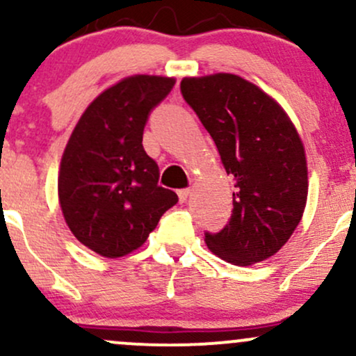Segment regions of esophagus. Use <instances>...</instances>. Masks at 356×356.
<instances>
[{
    "label": "esophagus",
    "instance_id": "esophagus-1",
    "mask_svg": "<svg viewBox=\"0 0 356 356\" xmlns=\"http://www.w3.org/2000/svg\"><path fill=\"white\" fill-rule=\"evenodd\" d=\"M177 195H179V201L186 202L187 197H189V195H191V189H181V191L177 192Z\"/></svg>",
    "mask_w": 356,
    "mask_h": 356
}]
</instances>
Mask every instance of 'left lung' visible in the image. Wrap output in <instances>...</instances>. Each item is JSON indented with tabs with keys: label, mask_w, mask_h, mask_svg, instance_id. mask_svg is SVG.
Listing matches in <instances>:
<instances>
[{
	"label": "left lung",
	"mask_w": 356,
	"mask_h": 356,
	"mask_svg": "<svg viewBox=\"0 0 356 356\" xmlns=\"http://www.w3.org/2000/svg\"><path fill=\"white\" fill-rule=\"evenodd\" d=\"M181 90L234 177L229 224L206 234L207 248L236 266L275 256L308 199V164L295 124L271 95L234 73L186 76Z\"/></svg>",
	"instance_id": "left-lung-1"
}]
</instances>
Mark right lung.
<instances>
[{"label": "right lung", "instance_id": "1", "mask_svg": "<svg viewBox=\"0 0 356 356\" xmlns=\"http://www.w3.org/2000/svg\"><path fill=\"white\" fill-rule=\"evenodd\" d=\"M174 85V76H125L85 108L68 138L60 207L72 234L97 254L134 252L179 201L157 184L159 167L142 145L149 113Z\"/></svg>", "mask_w": 356, "mask_h": 356}]
</instances>
